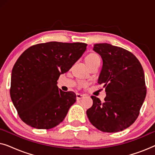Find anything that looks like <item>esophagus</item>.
Masks as SVG:
<instances>
[{
    "instance_id": "obj_1",
    "label": "esophagus",
    "mask_w": 155,
    "mask_h": 155,
    "mask_svg": "<svg viewBox=\"0 0 155 155\" xmlns=\"http://www.w3.org/2000/svg\"><path fill=\"white\" fill-rule=\"evenodd\" d=\"M83 97H84V95L80 94H76V99H77V100H80V99H82Z\"/></svg>"
}]
</instances>
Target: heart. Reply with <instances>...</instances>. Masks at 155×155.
Wrapping results in <instances>:
<instances>
[{"label":"heart","instance_id":"1","mask_svg":"<svg viewBox=\"0 0 155 155\" xmlns=\"http://www.w3.org/2000/svg\"><path fill=\"white\" fill-rule=\"evenodd\" d=\"M98 61H100V58H99L98 55L94 54V53H90L85 57V62L87 65Z\"/></svg>","mask_w":155,"mask_h":155}]
</instances>
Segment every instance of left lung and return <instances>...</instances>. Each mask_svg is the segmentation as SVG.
<instances>
[{
	"instance_id": "1",
	"label": "left lung",
	"mask_w": 155,
	"mask_h": 155,
	"mask_svg": "<svg viewBox=\"0 0 155 155\" xmlns=\"http://www.w3.org/2000/svg\"><path fill=\"white\" fill-rule=\"evenodd\" d=\"M103 66L98 83L104 84V101L92 96V107L87 115L91 124L102 132L116 133L128 128L138 117L146 97L143 68L129 51L109 44H97Z\"/></svg>"
}]
</instances>
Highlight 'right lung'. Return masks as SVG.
Instances as JSON below:
<instances>
[{
  "label": "right lung",
  "instance_id": "1",
  "mask_svg": "<svg viewBox=\"0 0 155 155\" xmlns=\"http://www.w3.org/2000/svg\"><path fill=\"white\" fill-rule=\"evenodd\" d=\"M87 46L50 41L31 46L20 55L12 71L10 94L23 122L48 130L64 120L76 94L60 90L57 80L82 56Z\"/></svg>",
  "mask_w": 155,
  "mask_h": 155
}]
</instances>
